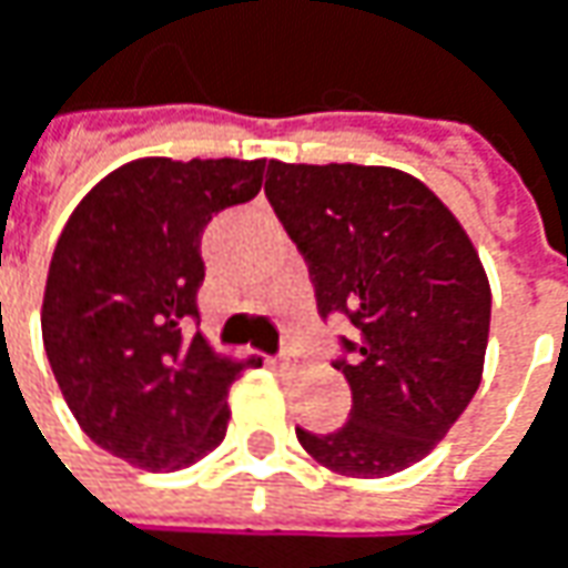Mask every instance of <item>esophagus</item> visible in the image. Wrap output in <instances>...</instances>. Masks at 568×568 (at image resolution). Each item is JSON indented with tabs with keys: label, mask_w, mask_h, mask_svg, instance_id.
Masks as SVG:
<instances>
[{
	"label": "esophagus",
	"mask_w": 568,
	"mask_h": 568,
	"mask_svg": "<svg viewBox=\"0 0 568 568\" xmlns=\"http://www.w3.org/2000/svg\"><path fill=\"white\" fill-rule=\"evenodd\" d=\"M276 362H280L283 368H288V365H295V362H298V353H295V349H283V353L276 356Z\"/></svg>",
	"instance_id": "34e87169"
}]
</instances>
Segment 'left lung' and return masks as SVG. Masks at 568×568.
<instances>
[{
  "label": "left lung",
  "mask_w": 568,
  "mask_h": 568,
  "mask_svg": "<svg viewBox=\"0 0 568 568\" xmlns=\"http://www.w3.org/2000/svg\"><path fill=\"white\" fill-rule=\"evenodd\" d=\"M266 200L308 263L317 314H343L346 426L295 429L343 477L423 460L474 400L489 339V283L448 206L397 168L270 161Z\"/></svg>",
  "instance_id": "left-lung-1"
}]
</instances>
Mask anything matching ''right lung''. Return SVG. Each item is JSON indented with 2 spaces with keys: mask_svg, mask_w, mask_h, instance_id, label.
<instances>
[{
  "mask_svg": "<svg viewBox=\"0 0 568 568\" xmlns=\"http://www.w3.org/2000/svg\"><path fill=\"white\" fill-rule=\"evenodd\" d=\"M266 161L139 159L69 215L40 331L85 435L142 470H184L222 445L229 387L254 362L215 356L200 327L212 215L254 200Z\"/></svg>",
  "mask_w": 568,
  "mask_h": 568,
  "instance_id": "1",
  "label": "right lung"
}]
</instances>
